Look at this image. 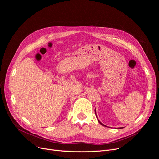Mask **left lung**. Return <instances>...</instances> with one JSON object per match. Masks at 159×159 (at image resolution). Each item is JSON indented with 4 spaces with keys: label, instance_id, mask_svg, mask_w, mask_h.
Instances as JSON below:
<instances>
[{
    "label": "left lung",
    "instance_id": "left-lung-1",
    "mask_svg": "<svg viewBox=\"0 0 159 159\" xmlns=\"http://www.w3.org/2000/svg\"><path fill=\"white\" fill-rule=\"evenodd\" d=\"M95 115H96V113H95ZM98 121H99V123H100V124H101V125H103V126H105V125H103V123H101V122H100V121H99V120H98Z\"/></svg>",
    "mask_w": 159,
    "mask_h": 159
}]
</instances>
